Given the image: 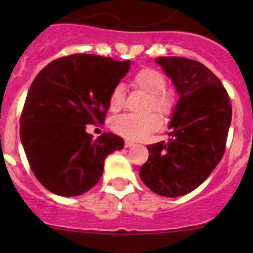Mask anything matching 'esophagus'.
Returning <instances> with one entry per match:
<instances>
[{"instance_id":"1","label":"esophagus","mask_w":253,"mask_h":253,"mask_svg":"<svg viewBox=\"0 0 253 253\" xmlns=\"http://www.w3.org/2000/svg\"><path fill=\"white\" fill-rule=\"evenodd\" d=\"M133 145H134V143L131 142V141L125 142V147H126V148H131V147H133Z\"/></svg>"}]
</instances>
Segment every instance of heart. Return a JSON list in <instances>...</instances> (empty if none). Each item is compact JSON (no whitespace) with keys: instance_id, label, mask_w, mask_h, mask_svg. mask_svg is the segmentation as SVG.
Listing matches in <instances>:
<instances>
[{"instance_id":"obj_1","label":"heart","mask_w":253,"mask_h":253,"mask_svg":"<svg viewBox=\"0 0 253 253\" xmlns=\"http://www.w3.org/2000/svg\"><path fill=\"white\" fill-rule=\"evenodd\" d=\"M132 83L136 88L149 95L147 110L159 112L167 117L171 114L175 106V99L170 91L163 90L165 88V77L154 68L144 67L134 73ZM125 90L122 84H117L112 88L109 96V105L111 110H119L124 105ZM162 120L155 114L133 115L124 114L112 120V128L116 133L132 141H141L160 128Z\"/></svg>"}]
</instances>
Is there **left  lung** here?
Masks as SVG:
<instances>
[{"label":"left lung","mask_w":253,"mask_h":253,"mask_svg":"<svg viewBox=\"0 0 253 253\" xmlns=\"http://www.w3.org/2000/svg\"><path fill=\"white\" fill-rule=\"evenodd\" d=\"M172 81L178 100L169 125V141L147 145L149 158L139 170L157 195L180 197L203 183L225 152L231 105L219 78L198 61L158 57Z\"/></svg>","instance_id":"8db88e82"}]
</instances>
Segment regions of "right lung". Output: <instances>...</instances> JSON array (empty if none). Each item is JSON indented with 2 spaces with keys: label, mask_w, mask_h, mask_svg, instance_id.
<instances>
[{
  "label": "right lung",
  "mask_w": 253,
  "mask_h": 253,
  "mask_svg": "<svg viewBox=\"0 0 253 253\" xmlns=\"http://www.w3.org/2000/svg\"><path fill=\"white\" fill-rule=\"evenodd\" d=\"M131 61L89 53L57 58L33 81L20 116V141L30 168L50 192L75 197L100 180L109 154L124 139L104 132L96 139L86 125L104 124L109 96Z\"/></svg>",
  "instance_id": "1"
}]
</instances>
